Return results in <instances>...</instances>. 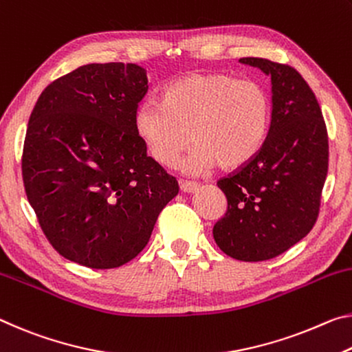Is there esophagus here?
<instances>
[{
  "mask_svg": "<svg viewBox=\"0 0 352 352\" xmlns=\"http://www.w3.org/2000/svg\"><path fill=\"white\" fill-rule=\"evenodd\" d=\"M199 186L200 185L197 182H191V180H182L180 182V188H182L183 192H194V191H197Z\"/></svg>",
  "mask_w": 352,
  "mask_h": 352,
  "instance_id": "1",
  "label": "esophagus"
}]
</instances>
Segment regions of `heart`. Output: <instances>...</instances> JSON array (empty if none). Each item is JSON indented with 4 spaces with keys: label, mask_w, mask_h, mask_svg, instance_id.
Returning a JSON list of instances; mask_svg holds the SVG:
<instances>
[{
    "label": "heart",
    "mask_w": 352,
    "mask_h": 352,
    "mask_svg": "<svg viewBox=\"0 0 352 352\" xmlns=\"http://www.w3.org/2000/svg\"><path fill=\"white\" fill-rule=\"evenodd\" d=\"M270 117L271 98L260 81L211 72L170 82L163 103L142 102L135 128L148 153L163 166H174L191 139L197 142L183 167L199 174L216 163L222 169L248 163L265 141Z\"/></svg>",
    "instance_id": "b5f03b06"
}]
</instances>
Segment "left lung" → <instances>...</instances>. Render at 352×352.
Here are the masks:
<instances>
[{"label":"left lung","instance_id":"left-lung-1","mask_svg":"<svg viewBox=\"0 0 352 352\" xmlns=\"http://www.w3.org/2000/svg\"><path fill=\"white\" fill-rule=\"evenodd\" d=\"M271 76V124L263 146L217 186L227 211L213 227L222 252L241 261L274 258L318 219L329 166L324 119L299 72L263 58H241Z\"/></svg>","mask_w":352,"mask_h":352}]
</instances>
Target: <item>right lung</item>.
I'll list each match as a JSON object with an SVG mask.
<instances>
[{
  "mask_svg": "<svg viewBox=\"0 0 352 352\" xmlns=\"http://www.w3.org/2000/svg\"><path fill=\"white\" fill-rule=\"evenodd\" d=\"M147 91L141 65L87 64L48 85L31 113L26 196L50 244L78 265L111 270L135 258L178 194L136 133Z\"/></svg>",
  "mask_w": 352,
  "mask_h": 352,
  "instance_id": "right-lung-1",
  "label": "right lung"
}]
</instances>
